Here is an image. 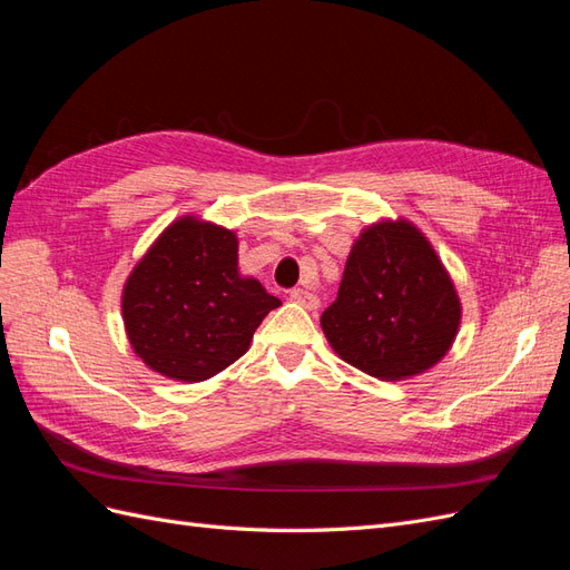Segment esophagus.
Masks as SVG:
<instances>
[{
    "mask_svg": "<svg viewBox=\"0 0 570 570\" xmlns=\"http://www.w3.org/2000/svg\"><path fill=\"white\" fill-rule=\"evenodd\" d=\"M289 299H292V302H297V304H302L304 308H308V312H314V308H318V304H321V299L314 295V292L302 289V287L292 289V292H289Z\"/></svg>",
    "mask_w": 570,
    "mask_h": 570,
    "instance_id": "obj_1",
    "label": "esophagus"
}]
</instances>
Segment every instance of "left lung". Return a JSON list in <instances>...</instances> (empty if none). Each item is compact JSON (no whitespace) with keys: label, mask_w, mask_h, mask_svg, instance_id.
<instances>
[{"label":"left lung","mask_w":570,"mask_h":570,"mask_svg":"<svg viewBox=\"0 0 570 570\" xmlns=\"http://www.w3.org/2000/svg\"><path fill=\"white\" fill-rule=\"evenodd\" d=\"M450 273L413 223H373L354 243L321 327L340 358L381 381L433 368L459 333Z\"/></svg>","instance_id":"8db88e82"}]
</instances>
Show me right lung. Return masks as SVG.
<instances>
[{"instance_id": "add662e5", "label": "right lung", "mask_w": 570, "mask_h": 570, "mask_svg": "<svg viewBox=\"0 0 570 570\" xmlns=\"http://www.w3.org/2000/svg\"><path fill=\"white\" fill-rule=\"evenodd\" d=\"M281 299L237 268V237L183 216L128 275L120 308L130 347L170 381L202 383L249 350Z\"/></svg>"}]
</instances>
